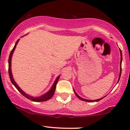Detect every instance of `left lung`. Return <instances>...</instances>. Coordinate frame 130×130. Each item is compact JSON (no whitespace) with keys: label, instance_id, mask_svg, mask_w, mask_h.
I'll return each instance as SVG.
<instances>
[{"label":"left lung","instance_id":"obj_1","mask_svg":"<svg viewBox=\"0 0 130 130\" xmlns=\"http://www.w3.org/2000/svg\"><path fill=\"white\" fill-rule=\"evenodd\" d=\"M120 74H119V80H118V82H119V80H120V76H121V73H122V65H122V51H121V50H120ZM118 82H117V83H118ZM74 93H75V95H76V96H77V98H79V99L81 100L84 101H87V102H94V101H98L101 100V99H103V98H104L103 97V98H100V99L95 100H86V99H84V98H83L80 97V96H79V95L76 93V92L75 91H74Z\"/></svg>","mask_w":130,"mask_h":130}]
</instances>
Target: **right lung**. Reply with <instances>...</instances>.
I'll list each match as a JSON object with an SVG mask.
<instances>
[{
	"mask_svg": "<svg viewBox=\"0 0 130 130\" xmlns=\"http://www.w3.org/2000/svg\"><path fill=\"white\" fill-rule=\"evenodd\" d=\"M19 40V39L16 42L15 45H14V47L13 48V50H11V53H10V56H9V59H8V73H9V76H10V80H11V83H12V84L14 85V87H15L16 89H18V90L19 92H20V93H21L22 95H23V96H24L25 97L27 98V99L30 100H32L33 101H35V102H41V101H45L51 99V98L53 97L54 94L55 90H56V85H57V84L58 80H59L60 76L57 77L56 80H55L53 86H52V87L51 88L50 90H49L48 92H47V93L44 94V95H42V96H39V97H36V98H34L32 96H30V95H27V94H26V93H25L24 92H23V91H22L21 89L19 88V86H18V84H16V82L14 81V79L13 78V75H12V73H11V57H12L13 53V52H14V50H15L16 46V45H17V44H18V43Z\"/></svg>",
	"mask_w": 130,
	"mask_h": 130,
	"instance_id": "1",
	"label": "right lung"
}]
</instances>
